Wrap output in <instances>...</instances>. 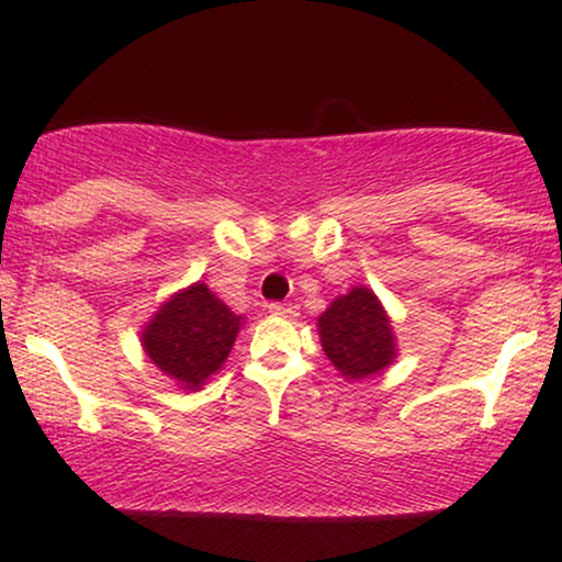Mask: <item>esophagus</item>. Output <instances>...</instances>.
Wrapping results in <instances>:
<instances>
[{
  "mask_svg": "<svg viewBox=\"0 0 562 562\" xmlns=\"http://www.w3.org/2000/svg\"><path fill=\"white\" fill-rule=\"evenodd\" d=\"M269 312H272L274 317H285V319L299 317V306H293V303H269Z\"/></svg>",
  "mask_w": 562,
  "mask_h": 562,
  "instance_id": "1",
  "label": "esophagus"
}]
</instances>
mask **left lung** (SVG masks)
Masks as SVG:
<instances>
[{
    "mask_svg": "<svg viewBox=\"0 0 562 562\" xmlns=\"http://www.w3.org/2000/svg\"><path fill=\"white\" fill-rule=\"evenodd\" d=\"M322 348L346 380L378 375L396 359V335L383 303L370 288L338 295L317 319Z\"/></svg>",
    "mask_w": 562,
    "mask_h": 562,
    "instance_id": "8db88e82",
    "label": "left lung"
}]
</instances>
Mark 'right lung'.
I'll list each match as a JSON object with an SVG mask.
<instances>
[{"instance_id": "add662e5", "label": "right lung", "mask_w": 562, "mask_h": 562, "mask_svg": "<svg viewBox=\"0 0 562 562\" xmlns=\"http://www.w3.org/2000/svg\"><path fill=\"white\" fill-rule=\"evenodd\" d=\"M243 317L229 312L209 285L195 282L160 303L142 330V346L150 362L179 389L198 391L227 362Z\"/></svg>"}]
</instances>
